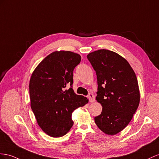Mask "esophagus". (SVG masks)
<instances>
[{
    "label": "esophagus",
    "mask_w": 159,
    "mask_h": 159,
    "mask_svg": "<svg viewBox=\"0 0 159 159\" xmlns=\"http://www.w3.org/2000/svg\"><path fill=\"white\" fill-rule=\"evenodd\" d=\"M88 97L89 99V101H90L91 103H93L95 101V96L93 94V93H89V94L88 95Z\"/></svg>",
    "instance_id": "esophagus-1"
}]
</instances>
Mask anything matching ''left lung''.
<instances>
[{
    "label": "left lung",
    "mask_w": 159,
    "mask_h": 159,
    "mask_svg": "<svg viewBox=\"0 0 159 159\" xmlns=\"http://www.w3.org/2000/svg\"><path fill=\"white\" fill-rule=\"evenodd\" d=\"M87 58L97 75L96 100L103 107L95 124L105 134L115 135L128 125L139 105L136 74L128 61L114 52L99 50L89 53Z\"/></svg>",
    "instance_id": "1"
}]
</instances>
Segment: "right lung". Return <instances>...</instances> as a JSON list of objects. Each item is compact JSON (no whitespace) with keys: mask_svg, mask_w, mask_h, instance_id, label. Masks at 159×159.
<instances>
[{"mask_svg":"<svg viewBox=\"0 0 159 159\" xmlns=\"http://www.w3.org/2000/svg\"><path fill=\"white\" fill-rule=\"evenodd\" d=\"M81 56L70 51H56L35 68L30 81L31 107L39 127L54 138L64 136L73 125L72 114L89 102L72 89L73 70ZM67 85L71 87L64 90Z\"/></svg>","mask_w":159,"mask_h":159,"instance_id":"right-lung-1","label":"right lung"}]
</instances>
